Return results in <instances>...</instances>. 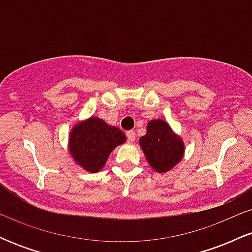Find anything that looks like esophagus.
<instances>
[{"mask_svg":"<svg viewBox=\"0 0 252 252\" xmlns=\"http://www.w3.org/2000/svg\"><path fill=\"white\" fill-rule=\"evenodd\" d=\"M126 137H128L129 142H134L135 141V131L134 130H130V131L126 132Z\"/></svg>","mask_w":252,"mask_h":252,"instance_id":"1","label":"esophagus"}]
</instances>
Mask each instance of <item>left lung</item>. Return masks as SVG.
<instances>
[{"instance_id": "1", "label": "left lung", "mask_w": 252, "mask_h": 252, "mask_svg": "<svg viewBox=\"0 0 252 252\" xmlns=\"http://www.w3.org/2000/svg\"><path fill=\"white\" fill-rule=\"evenodd\" d=\"M150 167L158 173L168 172L184 156V142L162 120H153L147 126V134L140 138Z\"/></svg>"}]
</instances>
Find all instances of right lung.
<instances>
[{"instance_id": "add662e5", "label": "right lung", "mask_w": 252, "mask_h": 252, "mask_svg": "<svg viewBox=\"0 0 252 252\" xmlns=\"http://www.w3.org/2000/svg\"><path fill=\"white\" fill-rule=\"evenodd\" d=\"M126 140L122 130L110 126L98 117H91L72 129L70 153L84 169L96 173L103 168L110 153Z\"/></svg>"}]
</instances>
